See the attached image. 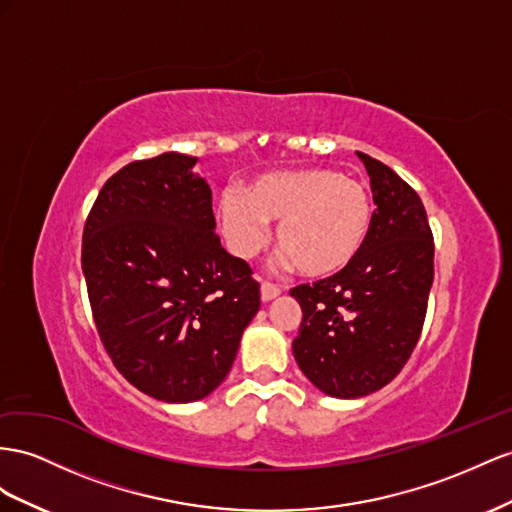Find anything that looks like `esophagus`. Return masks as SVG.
Masks as SVG:
<instances>
[{"label":"esophagus","mask_w":512,"mask_h":512,"mask_svg":"<svg viewBox=\"0 0 512 512\" xmlns=\"http://www.w3.org/2000/svg\"><path fill=\"white\" fill-rule=\"evenodd\" d=\"M282 293V288L278 286V284H273V282H269V280H265L262 282V286H260V297H262V301H271V299H275Z\"/></svg>","instance_id":"34e87169"}]
</instances>
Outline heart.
Returning a JSON list of instances; mask_svg holds the SVG:
<instances>
[{"mask_svg":"<svg viewBox=\"0 0 512 512\" xmlns=\"http://www.w3.org/2000/svg\"><path fill=\"white\" fill-rule=\"evenodd\" d=\"M375 215L370 189L329 168L271 172L228 189L219 219L234 252L256 256L269 241V222H280L278 245L301 273L323 278L355 260Z\"/></svg>","mask_w":512,"mask_h":512,"instance_id":"1","label":"heart"}]
</instances>
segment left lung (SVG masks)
Here are the masks:
<instances>
[{
    "mask_svg": "<svg viewBox=\"0 0 512 512\" xmlns=\"http://www.w3.org/2000/svg\"><path fill=\"white\" fill-rule=\"evenodd\" d=\"M364 161L377 209L351 265L290 288L301 306L293 353L321 392L357 398L388 385L411 357L426 319L435 243L426 209L388 165Z\"/></svg>",
    "mask_w": 512,
    "mask_h": 512,
    "instance_id": "left-lung-1",
    "label": "left lung"
}]
</instances>
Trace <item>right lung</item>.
Masks as SVG:
<instances>
[{"instance_id": "1", "label": "right lung", "mask_w": 512, "mask_h": 512, "mask_svg": "<svg viewBox=\"0 0 512 512\" xmlns=\"http://www.w3.org/2000/svg\"><path fill=\"white\" fill-rule=\"evenodd\" d=\"M196 157L124 165L96 196L81 267L96 331L120 375L165 403L209 396L226 379L260 284L215 232Z\"/></svg>"}]
</instances>
